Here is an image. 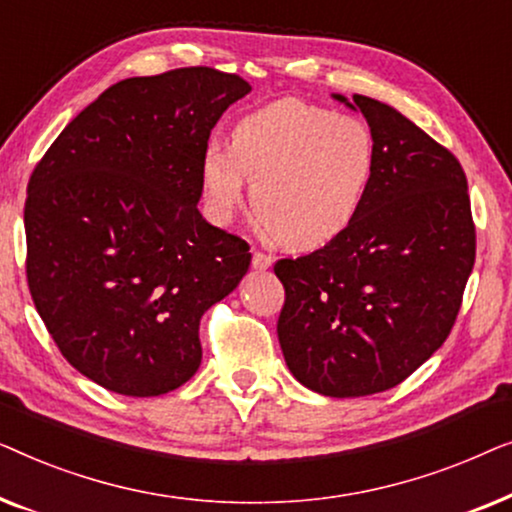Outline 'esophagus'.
Instances as JSON below:
<instances>
[{
    "label": "esophagus",
    "instance_id": "1",
    "mask_svg": "<svg viewBox=\"0 0 512 512\" xmlns=\"http://www.w3.org/2000/svg\"><path fill=\"white\" fill-rule=\"evenodd\" d=\"M251 265H254V270H268L272 265V256L263 254V251H254V258H251Z\"/></svg>",
    "mask_w": 512,
    "mask_h": 512
}]
</instances>
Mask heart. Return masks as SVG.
I'll use <instances>...</instances> for the list:
<instances>
[{"label": "heart", "mask_w": 512, "mask_h": 512, "mask_svg": "<svg viewBox=\"0 0 512 512\" xmlns=\"http://www.w3.org/2000/svg\"><path fill=\"white\" fill-rule=\"evenodd\" d=\"M366 125L303 100L251 111L230 132V149L207 146L200 163L209 214L228 221L254 181L258 221L289 249H317L347 230L373 179Z\"/></svg>", "instance_id": "heart-1"}]
</instances>
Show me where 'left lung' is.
<instances>
[{
	"label": "left lung",
	"instance_id": "1",
	"mask_svg": "<svg viewBox=\"0 0 512 512\" xmlns=\"http://www.w3.org/2000/svg\"><path fill=\"white\" fill-rule=\"evenodd\" d=\"M354 104L375 146L359 214L324 249L275 263L286 366L331 398L387 391L429 361L452 331L475 263L459 160L389 104L366 95Z\"/></svg>",
	"mask_w": 512,
	"mask_h": 512
}]
</instances>
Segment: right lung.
Returning a JSON list of instances; mask_svg holds the SVG:
<instances>
[{
	"label": "right lung",
	"mask_w": 512,
	"mask_h": 512,
	"mask_svg": "<svg viewBox=\"0 0 512 512\" xmlns=\"http://www.w3.org/2000/svg\"><path fill=\"white\" fill-rule=\"evenodd\" d=\"M251 93L186 67L125 79L34 167L27 284L72 366L123 396H160L200 368V319L247 275L249 244L202 219L209 132Z\"/></svg>",
	"instance_id": "add662e5"
}]
</instances>
